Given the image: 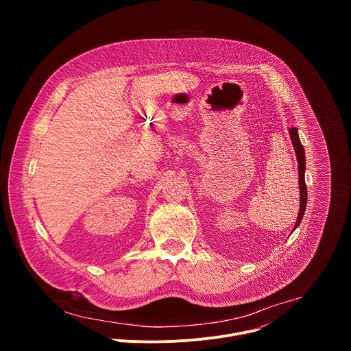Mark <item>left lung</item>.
Instances as JSON below:
<instances>
[{
    "label": "left lung",
    "instance_id": "8db88e82",
    "mask_svg": "<svg viewBox=\"0 0 351 351\" xmlns=\"http://www.w3.org/2000/svg\"><path fill=\"white\" fill-rule=\"evenodd\" d=\"M289 134H290V140L291 144L294 147V152L297 156V164H298V189H300V210H298V217L295 221V225L293 228V230L300 225L303 219V215L306 213V207H307V186H306V156H304V147L302 145V141H300L298 137V132L295 128H290L289 129Z\"/></svg>",
    "mask_w": 351,
    "mask_h": 351
}]
</instances>
